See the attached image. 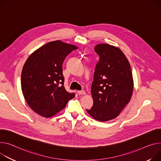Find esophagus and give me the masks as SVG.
Masks as SVG:
<instances>
[{
  "mask_svg": "<svg viewBox=\"0 0 161 161\" xmlns=\"http://www.w3.org/2000/svg\"><path fill=\"white\" fill-rule=\"evenodd\" d=\"M78 93L80 95V94H85L86 93H85V91H78Z\"/></svg>",
  "mask_w": 161,
  "mask_h": 161,
  "instance_id": "esophagus-1",
  "label": "esophagus"
}]
</instances>
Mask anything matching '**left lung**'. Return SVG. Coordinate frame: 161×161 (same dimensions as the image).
Wrapping results in <instances>:
<instances>
[{
	"mask_svg": "<svg viewBox=\"0 0 161 161\" xmlns=\"http://www.w3.org/2000/svg\"><path fill=\"white\" fill-rule=\"evenodd\" d=\"M94 50L99 61L91 86L94 104L86 110L94 119L107 121L117 118L129 103L134 90L133 76L130 63L119 48L100 43Z\"/></svg>",
	"mask_w": 161,
	"mask_h": 161,
	"instance_id": "1",
	"label": "left lung"
}]
</instances>
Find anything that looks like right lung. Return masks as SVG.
<instances>
[{"label":"right lung","mask_w":161,"mask_h":161,"mask_svg":"<svg viewBox=\"0 0 161 161\" xmlns=\"http://www.w3.org/2000/svg\"><path fill=\"white\" fill-rule=\"evenodd\" d=\"M78 47L60 40L50 42L34 51L22 70L24 97L34 112L50 118L64 109L75 93L64 87L62 64L66 56Z\"/></svg>","instance_id":"1"}]
</instances>
